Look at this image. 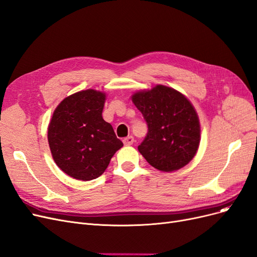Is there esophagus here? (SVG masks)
<instances>
[{"mask_svg": "<svg viewBox=\"0 0 257 257\" xmlns=\"http://www.w3.org/2000/svg\"><path fill=\"white\" fill-rule=\"evenodd\" d=\"M122 142H123V144H125L126 146H129V145H132L134 144V142H135V139H134V137L132 136H129V137H127V138H125L122 140Z\"/></svg>", "mask_w": 257, "mask_h": 257, "instance_id": "34e87169", "label": "esophagus"}]
</instances>
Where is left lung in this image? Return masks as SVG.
Instances as JSON below:
<instances>
[{
  "label": "left lung",
  "instance_id": "left-lung-1",
  "mask_svg": "<svg viewBox=\"0 0 257 257\" xmlns=\"http://www.w3.org/2000/svg\"><path fill=\"white\" fill-rule=\"evenodd\" d=\"M132 101L148 126L138 150L152 167L173 172L193 159L200 145L201 127L187 97L172 87L157 85L135 93Z\"/></svg>",
  "mask_w": 257,
  "mask_h": 257
}]
</instances>
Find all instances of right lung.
Instances as JSON below:
<instances>
[{
	"label": "right lung",
	"instance_id": "add662e5",
	"mask_svg": "<svg viewBox=\"0 0 257 257\" xmlns=\"http://www.w3.org/2000/svg\"><path fill=\"white\" fill-rule=\"evenodd\" d=\"M105 94L86 89L66 97L56 106L48 127L53 160L78 180H92L105 171L122 146L111 123L102 118Z\"/></svg>",
	"mask_w": 257,
	"mask_h": 257
}]
</instances>
